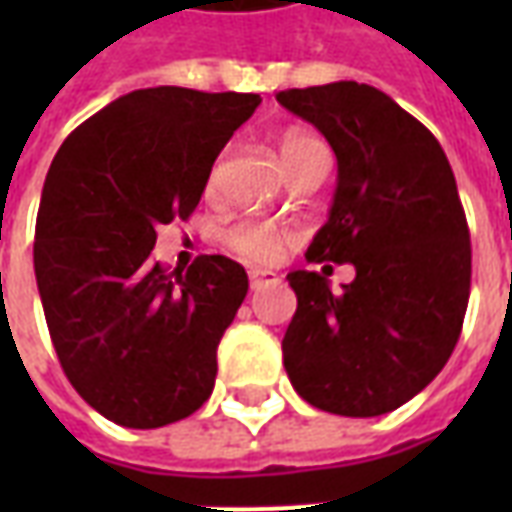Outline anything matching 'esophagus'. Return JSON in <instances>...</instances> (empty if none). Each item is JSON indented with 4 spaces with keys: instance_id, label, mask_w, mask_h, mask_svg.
I'll list each match as a JSON object with an SVG mask.
<instances>
[{
    "instance_id": "1",
    "label": "esophagus",
    "mask_w": 512,
    "mask_h": 512,
    "mask_svg": "<svg viewBox=\"0 0 512 512\" xmlns=\"http://www.w3.org/2000/svg\"><path fill=\"white\" fill-rule=\"evenodd\" d=\"M268 282H274V274H271V271H249V288L252 290L263 288Z\"/></svg>"
}]
</instances>
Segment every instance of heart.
Returning <instances> with one entry per match:
<instances>
[{
    "mask_svg": "<svg viewBox=\"0 0 512 512\" xmlns=\"http://www.w3.org/2000/svg\"><path fill=\"white\" fill-rule=\"evenodd\" d=\"M279 153H282V161H285L290 175L296 169L312 164L315 158L329 156L326 145L318 136L301 134V131H293V134L285 136L282 145H279ZM222 169L224 156H219L211 164V169H208V178H205V191L208 194H216L219 186H222ZM288 241V230H282L277 224L260 222V219H238V222H233L224 230V244L230 246L235 255H241L244 260H252V263H274Z\"/></svg>",
    "mask_w": 512,
    "mask_h": 512,
    "instance_id": "obj_1",
    "label": "heart"
}]
</instances>
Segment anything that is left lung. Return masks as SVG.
I'll use <instances>...</instances> for the list:
<instances>
[{
	"instance_id": "left-lung-1",
	"label": "left lung",
	"mask_w": 512,
	"mask_h": 512,
	"mask_svg": "<svg viewBox=\"0 0 512 512\" xmlns=\"http://www.w3.org/2000/svg\"><path fill=\"white\" fill-rule=\"evenodd\" d=\"M277 101L337 156L329 222L307 260L356 268L343 290L318 271H290L299 307L282 340L285 370L310 406L378 417L439 376L461 337L472 244L455 175L439 139L370 84L282 90Z\"/></svg>"
}]
</instances>
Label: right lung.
Returning <instances> with one entry per match:
<instances>
[{
  "mask_svg": "<svg viewBox=\"0 0 512 512\" xmlns=\"http://www.w3.org/2000/svg\"><path fill=\"white\" fill-rule=\"evenodd\" d=\"M255 93L147 87L84 120L51 161L35 277L65 376L123 428H161L211 397L216 348L249 290L244 266L153 263L156 227L189 219Z\"/></svg>",
  "mask_w": 512,
  "mask_h": 512,
  "instance_id": "right-lung-1",
  "label": "right lung"
}]
</instances>
